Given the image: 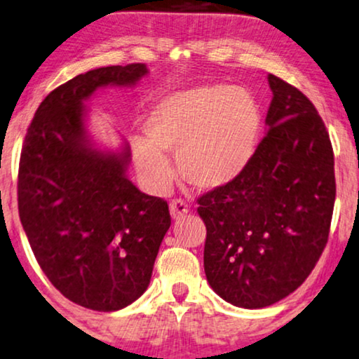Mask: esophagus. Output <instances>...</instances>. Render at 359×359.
I'll use <instances>...</instances> for the list:
<instances>
[{"label":"esophagus","mask_w":359,"mask_h":359,"mask_svg":"<svg viewBox=\"0 0 359 359\" xmlns=\"http://www.w3.org/2000/svg\"><path fill=\"white\" fill-rule=\"evenodd\" d=\"M170 217L174 219H182L189 213V205L184 200H172L169 205Z\"/></svg>","instance_id":"34e87169"}]
</instances>
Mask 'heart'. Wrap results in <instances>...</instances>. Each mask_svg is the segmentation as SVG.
Instances as JSON below:
<instances>
[{
	"instance_id": "obj_1",
	"label": "heart",
	"mask_w": 359,
	"mask_h": 359,
	"mask_svg": "<svg viewBox=\"0 0 359 359\" xmlns=\"http://www.w3.org/2000/svg\"><path fill=\"white\" fill-rule=\"evenodd\" d=\"M144 137L131 149L141 179L154 190L172 182L170 162L185 182L218 190L235 182L255 154L261 111L251 92L228 85H202L170 95L147 111Z\"/></svg>"
}]
</instances>
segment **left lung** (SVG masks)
Wrapping results in <instances>:
<instances>
[{"label": "left lung", "instance_id": "1", "mask_svg": "<svg viewBox=\"0 0 359 359\" xmlns=\"http://www.w3.org/2000/svg\"><path fill=\"white\" fill-rule=\"evenodd\" d=\"M267 133L235 182L197 200L207 226L203 266L219 297L262 309L292 294L327 246L335 162L313 103L269 74Z\"/></svg>", "mask_w": 359, "mask_h": 359}]
</instances>
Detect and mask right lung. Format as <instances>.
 Wrapping results in <instances>:
<instances>
[{"instance_id": "1", "label": "right lung", "mask_w": 359, "mask_h": 359, "mask_svg": "<svg viewBox=\"0 0 359 359\" xmlns=\"http://www.w3.org/2000/svg\"><path fill=\"white\" fill-rule=\"evenodd\" d=\"M147 74L144 64L102 67L52 90L19 161V218L41 269L64 297L98 312L146 292L170 213L165 200L128 179V144L118 152L93 146L83 103L98 88L133 87Z\"/></svg>"}]
</instances>
